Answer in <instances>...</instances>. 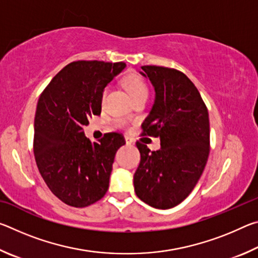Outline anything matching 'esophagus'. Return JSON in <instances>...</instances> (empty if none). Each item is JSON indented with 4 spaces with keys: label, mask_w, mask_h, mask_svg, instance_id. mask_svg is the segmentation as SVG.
Returning <instances> with one entry per match:
<instances>
[{
    "label": "esophagus",
    "mask_w": 258,
    "mask_h": 258,
    "mask_svg": "<svg viewBox=\"0 0 258 258\" xmlns=\"http://www.w3.org/2000/svg\"><path fill=\"white\" fill-rule=\"evenodd\" d=\"M125 140H126V145H127V146H131V145H133V143H134L133 139L130 138V137H126Z\"/></svg>",
    "instance_id": "1"
}]
</instances>
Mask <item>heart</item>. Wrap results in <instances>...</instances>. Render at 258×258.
Returning <instances> with one entry per match:
<instances>
[{
    "mask_svg": "<svg viewBox=\"0 0 258 258\" xmlns=\"http://www.w3.org/2000/svg\"><path fill=\"white\" fill-rule=\"evenodd\" d=\"M123 84L125 86V89L127 90V92L130 93L131 97H132L133 101L141 98H148V93H149V90H148V85L145 82V80L141 76L137 75V74H130V75L125 76L123 80ZM107 92L108 89H103L102 93H101V102L103 103L104 100H106L107 97ZM119 124H123L121 121H119Z\"/></svg>",
    "mask_w": 258,
    "mask_h": 258,
    "instance_id": "b5f03b06",
    "label": "heart"
}]
</instances>
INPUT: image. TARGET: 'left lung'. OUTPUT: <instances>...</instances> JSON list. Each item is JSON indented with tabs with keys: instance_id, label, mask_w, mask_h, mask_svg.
<instances>
[{
	"instance_id": "left-lung-1",
	"label": "left lung",
	"mask_w": 258,
	"mask_h": 258,
	"mask_svg": "<svg viewBox=\"0 0 258 258\" xmlns=\"http://www.w3.org/2000/svg\"><path fill=\"white\" fill-rule=\"evenodd\" d=\"M155 86L156 99L142 123L141 135L160 139L151 151L137 141L141 155L134 190L146 204L159 209L175 207L191 194L209 155V118L197 87L180 71L142 66Z\"/></svg>"
}]
</instances>
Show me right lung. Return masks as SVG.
I'll return each instance as SVG.
<instances>
[{
    "label": "right lung",
    "mask_w": 258,
    "mask_h": 258,
    "mask_svg": "<svg viewBox=\"0 0 258 258\" xmlns=\"http://www.w3.org/2000/svg\"><path fill=\"white\" fill-rule=\"evenodd\" d=\"M125 62L74 61L52 78L38 99L33 149L43 180L52 194L73 207L101 199L123 134L106 133L99 142L84 134L89 118L101 113V93Z\"/></svg>",
    "instance_id": "1"
}]
</instances>
